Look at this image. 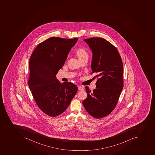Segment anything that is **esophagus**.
Instances as JSON below:
<instances>
[{"label":"esophagus","instance_id":"1","mask_svg":"<svg viewBox=\"0 0 155 155\" xmlns=\"http://www.w3.org/2000/svg\"><path fill=\"white\" fill-rule=\"evenodd\" d=\"M78 90L79 91H82L84 90V87L83 86H78Z\"/></svg>","mask_w":155,"mask_h":155}]
</instances>
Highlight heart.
Wrapping results in <instances>:
<instances>
[{
    "instance_id": "1",
    "label": "heart",
    "mask_w": 155,
    "mask_h": 155,
    "mask_svg": "<svg viewBox=\"0 0 155 155\" xmlns=\"http://www.w3.org/2000/svg\"><path fill=\"white\" fill-rule=\"evenodd\" d=\"M76 54L80 61L84 59H88L89 57L88 52L83 48H78L76 51Z\"/></svg>"
}]
</instances>
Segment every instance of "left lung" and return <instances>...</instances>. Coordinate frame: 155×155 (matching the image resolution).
<instances>
[{"instance_id": "obj_1", "label": "left lung", "mask_w": 155, "mask_h": 155, "mask_svg": "<svg viewBox=\"0 0 155 155\" xmlns=\"http://www.w3.org/2000/svg\"><path fill=\"white\" fill-rule=\"evenodd\" d=\"M92 50L91 74L97 78L96 89L91 91L86 87L87 97L83 100L85 109L95 118L110 114L117 105L123 88V64L118 51L104 38L84 39Z\"/></svg>"}]
</instances>
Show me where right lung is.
<instances>
[{
  "label": "right lung",
  "instance_id": "right-lung-1",
  "mask_svg": "<svg viewBox=\"0 0 155 155\" xmlns=\"http://www.w3.org/2000/svg\"><path fill=\"white\" fill-rule=\"evenodd\" d=\"M78 40L50 37L37 46L29 59L28 86L38 107L50 117L62 114L78 91L76 85L61 84L56 77Z\"/></svg>",
  "mask_w": 155,
  "mask_h": 155
}]
</instances>
